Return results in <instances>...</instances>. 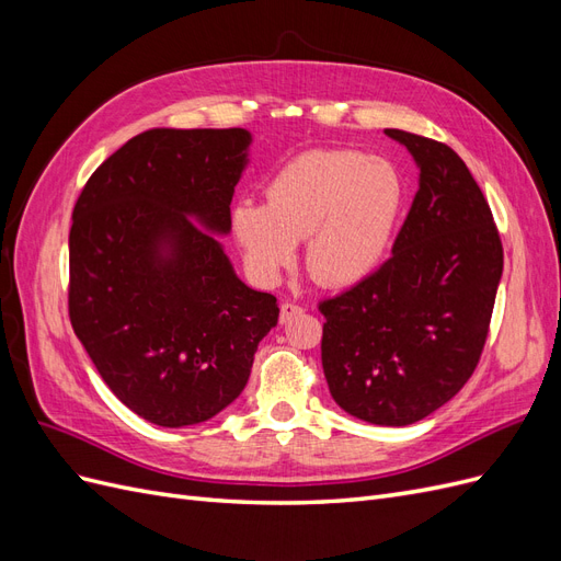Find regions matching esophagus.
<instances>
[{"label":"esophagus","mask_w":561,"mask_h":561,"mask_svg":"<svg viewBox=\"0 0 561 561\" xmlns=\"http://www.w3.org/2000/svg\"><path fill=\"white\" fill-rule=\"evenodd\" d=\"M304 309L301 307H297V304H293V301H283L280 304V322H287L290 318H295V316H299Z\"/></svg>","instance_id":"34e87169"}]
</instances>
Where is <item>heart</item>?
<instances>
[{
    "label": "heart",
    "mask_w": 561,
    "mask_h": 561,
    "mask_svg": "<svg viewBox=\"0 0 561 561\" xmlns=\"http://www.w3.org/2000/svg\"><path fill=\"white\" fill-rule=\"evenodd\" d=\"M264 194L266 203L241 198L231 208L233 239L264 285L293 268L301 239L320 285L367 280L381 266L404 206L398 168L353 149L304 151L268 180Z\"/></svg>",
    "instance_id": "obj_1"
}]
</instances>
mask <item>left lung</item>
I'll return each instance as SVG.
<instances>
[{
  "label": "left lung",
  "instance_id": "8db88e82",
  "mask_svg": "<svg viewBox=\"0 0 561 561\" xmlns=\"http://www.w3.org/2000/svg\"><path fill=\"white\" fill-rule=\"evenodd\" d=\"M410 151L419 192L393 254L320 304L322 369L334 402L377 426H410L449 402L478 367L503 274L484 194L443 142L383 130Z\"/></svg>",
  "mask_w": 561,
  "mask_h": 561
}]
</instances>
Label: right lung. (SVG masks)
Wrapping results in <instances>:
<instances>
[{
  "label": "right lung",
  "instance_id": "1",
  "mask_svg": "<svg viewBox=\"0 0 561 561\" xmlns=\"http://www.w3.org/2000/svg\"><path fill=\"white\" fill-rule=\"evenodd\" d=\"M245 128L135 135L83 186L70 229V320L100 377L163 428L208 421L248 383L276 297L236 276L217 236L250 163Z\"/></svg>",
  "mask_w": 561,
  "mask_h": 561
}]
</instances>
